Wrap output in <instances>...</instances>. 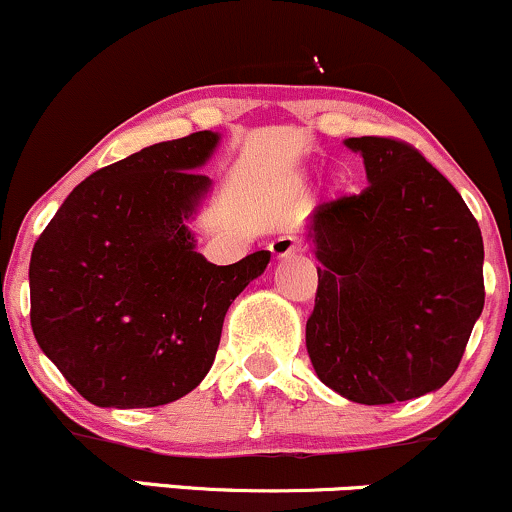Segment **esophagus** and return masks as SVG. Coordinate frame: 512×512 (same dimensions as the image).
<instances>
[{
    "mask_svg": "<svg viewBox=\"0 0 512 512\" xmlns=\"http://www.w3.org/2000/svg\"><path fill=\"white\" fill-rule=\"evenodd\" d=\"M298 250H301V243H298V238L291 236V233L274 238L272 243H269V252H272L276 260H286V257L296 255Z\"/></svg>",
    "mask_w": 512,
    "mask_h": 512,
    "instance_id": "1",
    "label": "esophagus"
}]
</instances>
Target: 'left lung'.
<instances>
[{"mask_svg": "<svg viewBox=\"0 0 512 512\" xmlns=\"http://www.w3.org/2000/svg\"><path fill=\"white\" fill-rule=\"evenodd\" d=\"M368 187L315 209L320 262L305 346L317 378L358 404L436 392L484 310V240L460 192L414 146L344 139Z\"/></svg>", "mask_w": 512, "mask_h": 512, "instance_id": "obj_1", "label": "left lung"}]
</instances>
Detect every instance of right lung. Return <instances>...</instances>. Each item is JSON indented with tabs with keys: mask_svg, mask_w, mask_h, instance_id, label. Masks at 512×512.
Returning <instances> with one entry per match:
<instances>
[{
	"mask_svg": "<svg viewBox=\"0 0 512 512\" xmlns=\"http://www.w3.org/2000/svg\"><path fill=\"white\" fill-rule=\"evenodd\" d=\"M219 132L161 142L76 185L31 255V327L43 354L96 407L144 409L202 383L231 303L269 250L216 267L197 252L211 192L197 173Z\"/></svg>",
	"mask_w": 512,
	"mask_h": 512,
	"instance_id": "1",
	"label": "right lung"
}]
</instances>
